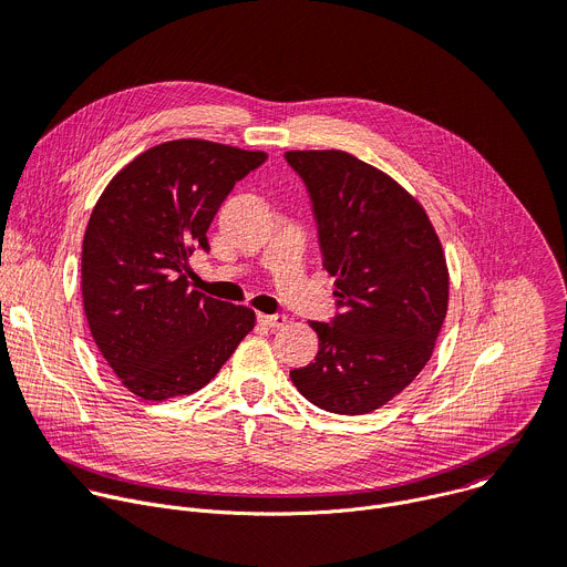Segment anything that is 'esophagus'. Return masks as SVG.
Listing matches in <instances>:
<instances>
[{
    "label": "esophagus",
    "instance_id": "obj_1",
    "mask_svg": "<svg viewBox=\"0 0 567 567\" xmlns=\"http://www.w3.org/2000/svg\"><path fill=\"white\" fill-rule=\"evenodd\" d=\"M258 320L267 328H282L287 322V316L285 313H260Z\"/></svg>",
    "mask_w": 567,
    "mask_h": 567
}]
</instances>
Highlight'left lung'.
<instances>
[{
  "mask_svg": "<svg viewBox=\"0 0 567 567\" xmlns=\"http://www.w3.org/2000/svg\"><path fill=\"white\" fill-rule=\"evenodd\" d=\"M285 158L307 186L339 298L330 322H309L318 354L291 370V381L322 411L372 413L433 354L449 307L440 237L422 204L361 158L341 150H291Z\"/></svg>",
  "mask_w": 567,
  "mask_h": 567,
  "instance_id": "obj_1",
  "label": "left lung"
}]
</instances>
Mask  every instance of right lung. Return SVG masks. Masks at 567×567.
I'll return each mask as SVG.
<instances>
[{
  "instance_id": "add662e5",
  "label": "right lung",
  "mask_w": 567,
  "mask_h": 567,
  "mask_svg": "<svg viewBox=\"0 0 567 567\" xmlns=\"http://www.w3.org/2000/svg\"><path fill=\"white\" fill-rule=\"evenodd\" d=\"M202 138L150 147L110 182L83 239V302L92 337L121 383L164 401L204 388L254 326L249 307L188 285V258L233 186L265 164Z\"/></svg>"
}]
</instances>
